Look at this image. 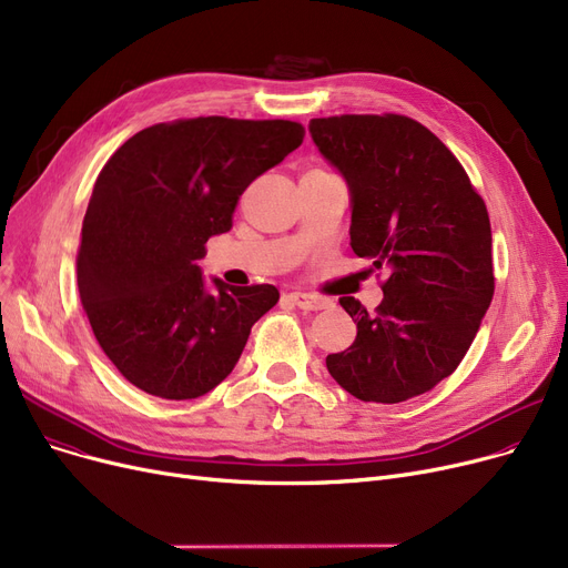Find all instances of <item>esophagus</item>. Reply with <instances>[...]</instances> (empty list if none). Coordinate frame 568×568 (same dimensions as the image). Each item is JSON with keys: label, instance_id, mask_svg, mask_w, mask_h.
<instances>
[{"label": "esophagus", "instance_id": "34e87169", "mask_svg": "<svg viewBox=\"0 0 568 568\" xmlns=\"http://www.w3.org/2000/svg\"><path fill=\"white\" fill-rule=\"evenodd\" d=\"M287 300L300 306L304 311H322V308H329L332 302L324 300V296H317V294H311V292H290Z\"/></svg>", "mask_w": 568, "mask_h": 568}]
</instances>
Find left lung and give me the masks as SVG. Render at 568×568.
I'll use <instances>...</instances> for the list:
<instances>
[{"label":"left lung","instance_id":"left-lung-1","mask_svg":"<svg viewBox=\"0 0 568 568\" xmlns=\"http://www.w3.org/2000/svg\"><path fill=\"white\" fill-rule=\"evenodd\" d=\"M308 131L347 184L352 251L389 268L373 315L341 296L356 338L326 368L366 403L426 394L458 368L493 302L486 204L444 142L409 116H326Z\"/></svg>","mask_w":568,"mask_h":568}]
</instances>
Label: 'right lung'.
Here are the masks:
<instances>
[{
    "label": "right lung",
    "instance_id": "1",
    "mask_svg": "<svg viewBox=\"0 0 568 568\" xmlns=\"http://www.w3.org/2000/svg\"><path fill=\"white\" fill-rule=\"evenodd\" d=\"M304 142L296 122L197 116L135 133L101 170L75 257L92 332L138 389L200 398L242 356L274 285L204 281L209 236L232 227L251 182Z\"/></svg>",
    "mask_w": 568,
    "mask_h": 568
}]
</instances>
